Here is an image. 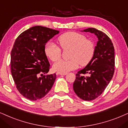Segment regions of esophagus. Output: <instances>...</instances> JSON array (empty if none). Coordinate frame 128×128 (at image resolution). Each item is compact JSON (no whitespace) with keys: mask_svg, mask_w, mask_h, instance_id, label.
Segmentation results:
<instances>
[{"mask_svg":"<svg viewBox=\"0 0 128 128\" xmlns=\"http://www.w3.org/2000/svg\"><path fill=\"white\" fill-rule=\"evenodd\" d=\"M56 74H58V75H63V76H65L67 74V73H62V72H56Z\"/></svg>","mask_w":128,"mask_h":128,"instance_id":"esophagus-1","label":"esophagus"}]
</instances>
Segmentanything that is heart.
I'll use <instances>...</instances> for the list:
<instances>
[{
  "label": "heart",
  "instance_id": "b5f03b06",
  "mask_svg": "<svg viewBox=\"0 0 128 128\" xmlns=\"http://www.w3.org/2000/svg\"><path fill=\"white\" fill-rule=\"evenodd\" d=\"M58 42L63 50L70 48L69 58L71 59L56 61L52 66L56 72L66 73L77 68L79 64L81 66H86L94 55V43L78 32H68L63 34L58 38ZM44 51L46 56L52 61H56L61 56L60 48L51 42L46 44Z\"/></svg>",
  "mask_w": 128,
  "mask_h": 128
}]
</instances>
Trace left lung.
I'll use <instances>...</instances> for the list:
<instances>
[{
	"instance_id": "left-lung-1",
	"label": "left lung",
	"mask_w": 128,
	"mask_h": 128,
	"mask_svg": "<svg viewBox=\"0 0 128 128\" xmlns=\"http://www.w3.org/2000/svg\"><path fill=\"white\" fill-rule=\"evenodd\" d=\"M98 38L92 61L76 74L73 90L82 100L90 101L103 93L114 72V51L112 42L106 34L93 28L83 30Z\"/></svg>"
}]
</instances>
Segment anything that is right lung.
<instances>
[{"label": "right lung", "mask_w": 128, "mask_h": 128, "mask_svg": "<svg viewBox=\"0 0 128 128\" xmlns=\"http://www.w3.org/2000/svg\"><path fill=\"white\" fill-rule=\"evenodd\" d=\"M58 33L59 30L35 26L20 34L14 41L11 73L18 90L29 100L44 98L54 84L56 73L43 75L48 73L50 66L44 49L46 43Z\"/></svg>", "instance_id": "obj_1"}]
</instances>
